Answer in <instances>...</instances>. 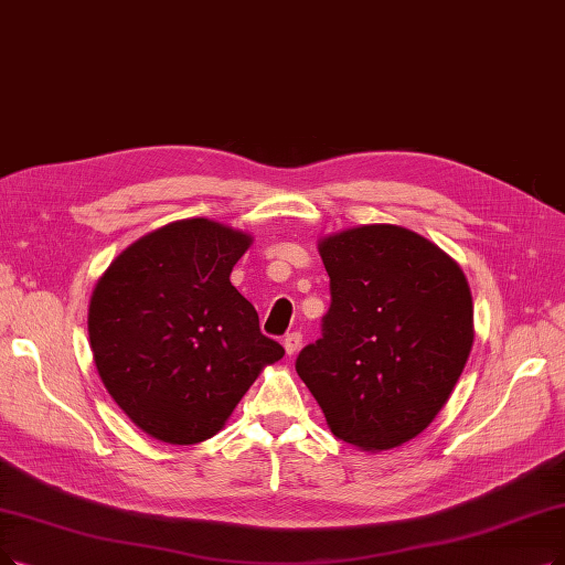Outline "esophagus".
Returning a JSON list of instances; mask_svg holds the SVG:
<instances>
[{
  "label": "esophagus",
  "mask_w": 565,
  "mask_h": 565,
  "mask_svg": "<svg viewBox=\"0 0 565 565\" xmlns=\"http://www.w3.org/2000/svg\"><path fill=\"white\" fill-rule=\"evenodd\" d=\"M301 341H303V335L299 333V331H291V333H287L285 335V341H282V345H285V352L291 356V354H297L299 352V348H301Z\"/></svg>",
  "instance_id": "obj_1"
}]
</instances>
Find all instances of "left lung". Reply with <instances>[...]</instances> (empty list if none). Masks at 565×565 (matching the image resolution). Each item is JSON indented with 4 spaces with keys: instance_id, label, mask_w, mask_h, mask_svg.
<instances>
[{
    "instance_id": "left-lung-1",
    "label": "left lung",
    "mask_w": 565,
    "mask_h": 565,
    "mask_svg": "<svg viewBox=\"0 0 565 565\" xmlns=\"http://www.w3.org/2000/svg\"><path fill=\"white\" fill-rule=\"evenodd\" d=\"M331 306L297 373L335 438L392 449L434 422L472 348L463 270L438 245L366 224L320 243Z\"/></svg>"
}]
</instances>
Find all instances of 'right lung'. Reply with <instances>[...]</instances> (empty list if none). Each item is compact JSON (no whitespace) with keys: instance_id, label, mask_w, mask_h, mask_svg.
<instances>
[{"instance_id":"1","label":"right lung","mask_w":565,"mask_h":565,"mask_svg":"<svg viewBox=\"0 0 565 565\" xmlns=\"http://www.w3.org/2000/svg\"><path fill=\"white\" fill-rule=\"evenodd\" d=\"M250 236L217 222H171L113 259L87 331L104 387L157 440L213 438L266 364L285 350L259 331L230 282Z\"/></svg>"}]
</instances>
